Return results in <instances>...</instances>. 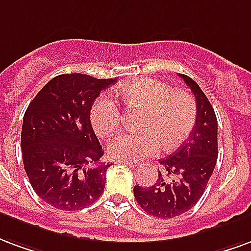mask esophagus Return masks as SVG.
Listing matches in <instances>:
<instances>
[{
	"label": "esophagus",
	"instance_id": "34e87169",
	"mask_svg": "<svg viewBox=\"0 0 251 251\" xmlns=\"http://www.w3.org/2000/svg\"><path fill=\"white\" fill-rule=\"evenodd\" d=\"M118 163L126 164V166H129V167H136L138 166V162H133V160H118Z\"/></svg>",
	"mask_w": 251,
	"mask_h": 251
}]
</instances>
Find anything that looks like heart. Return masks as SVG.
I'll return each mask as SVG.
<instances>
[{
  "label": "heart",
  "mask_w": 251,
  "mask_h": 251,
  "mask_svg": "<svg viewBox=\"0 0 251 251\" xmlns=\"http://www.w3.org/2000/svg\"><path fill=\"white\" fill-rule=\"evenodd\" d=\"M128 107H142L140 132H122L108 143V152L118 160H140L164 147L174 150L188 138L197 120V103L183 89H173L158 78L144 77L116 88ZM91 123L99 135H109L120 124V109L108 95L96 99Z\"/></svg>",
  "instance_id": "heart-1"
}]
</instances>
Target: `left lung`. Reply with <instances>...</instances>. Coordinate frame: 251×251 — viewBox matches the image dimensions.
<instances>
[{
	"label": "left lung",
	"mask_w": 251,
	"mask_h": 251,
	"mask_svg": "<svg viewBox=\"0 0 251 251\" xmlns=\"http://www.w3.org/2000/svg\"><path fill=\"white\" fill-rule=\"evenodd\" d=\"M191 88L197 101V120L187 142L168 158L162 159L151 187L135 186L139 206L150 215L167 219L182 215L194 207L204 193L218 158V122L214 108L193 78L179 73Z\"/></svg>",
	"instance_id": "8db88e82"
}]
</instances>
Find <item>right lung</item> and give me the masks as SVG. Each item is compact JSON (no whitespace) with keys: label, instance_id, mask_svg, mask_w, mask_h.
Here are the masks:
<instances>
[{"label":"right lung","instance_id":"add662e5","mask_svg":"<svg viewBox=\"0 0 251 251\" xmlns=\"http://www.w3.org/2000/svg\"><path fill=\"white\" fill-rule=\"evenodd\" d=\"M115 78L83 73L53 77L24 115L21 150L29 182L44 202L76 211L96 202L105 187L104 151L91 124V108Z\"/></svg>","mask_w":251,"mask_h":251}]
</instances>
